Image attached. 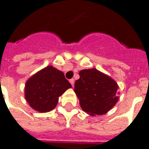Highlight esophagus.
I'll use <instances>...</instances> for the list:
<instances>
[{"label": "esophagus", "mask_w": 149, "mask_h": 149, "mask_svg": "<svg viewBox=\"0 0 149 149\" xmlns=\"http://www.w3.org/2000/svg\"><path fill=\"white\" fill-rule=\"evenodd\" d=\"M70 84H72V87H73V86H74V79H70Z\"/></svg>", "instance_id": "1"}]
</instances>
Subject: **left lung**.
I'll return each instance as SVG.
<instances>
[{"instance_id": "left-lung-1", "label": "left lung", "mask_w": 149, "mask_h": 149, "mask_svg": "<svg viewBox=\"0 0 149 149\" xmlns=\"http://www.w3.org/2000/svg\"><path fill=\"white\" fill-rule=\"evenodd\" d=\"M74 91L82 109L90 115H103L116 104L118 85L115 80L96 69L79 71Z\"/></svg>"}]
</instances>
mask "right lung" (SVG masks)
I'll use <instances>...</instances> for the list:
<instances>
[{
	"instance_id": "1",
	"label": "right lung",
	"mask_w": 149,
	"mask_h": 149,
	"mask_svg": "<svg viewBox=\"0 0 149 149\" xmlns=\"http://www.w3.org/2000/svg\"><path fill=\"white\" fill-rule=\"evenodd\" d=\"M71 87L63 72L49 65L27 80L25 97L33 109L47 112L55 108L58 97Z\"/></svg>"
}]
</instances>
